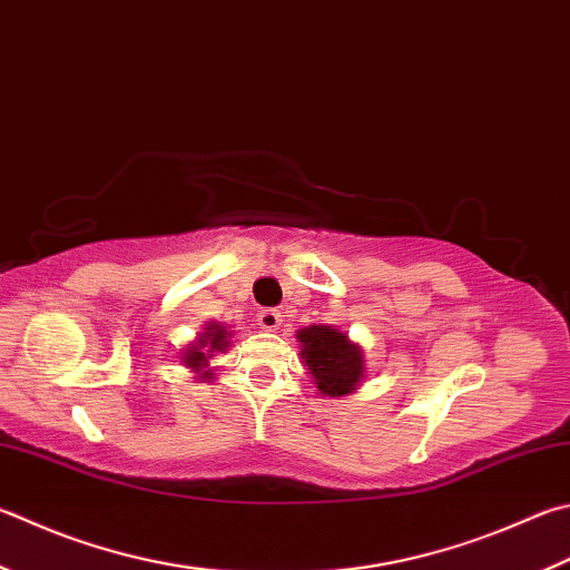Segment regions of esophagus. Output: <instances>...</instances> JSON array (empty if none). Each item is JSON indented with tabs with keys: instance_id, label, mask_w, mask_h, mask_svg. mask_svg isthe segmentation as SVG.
Segmentation results:
<instances>
[{
	"instance_id": "esophagus-1",
	"label": "esophagus",
	"mask_w": 570,
	"mask_h": 570,
	"mask_svg": "<svg viewBox=\"0 0 570 570\" xmlns=\"http://www.w3.org/2000/svg\"><path fill=\"white\" fill-rule=\"evenodd\" d=\"M256 321H258V326H262L264 331H276L278 326H282V321H284V316L276 312V308H264L262 314L256 316Z\"/></svg>"
}]
</instances>
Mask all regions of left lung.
Masks as SVG:
<instances>
[{
    "instance_id": "obj_1",
    "label": "left lung",
    "mask_w": 570,
    "mask_h": 570,
    "mask_svg": "<svg viewBox=\"0 0 570 570\" xmlns=\"http://www.w3.org/2000/svg\"><path fill=\"white\" fill-rule=\"evenodd\" d=\"M298 356L306 366V374L321 396L341 399L354 393L366 379V356L346 331L326 324L304 326L296 331Z\"/></svg>"
}]
</instances>
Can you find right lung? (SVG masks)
Masks as SVG:
<instances>
[{
  "label": "right lung",
  "mask_w": 570,
  "mask_h": 570,
  "mask_svg": "<svg viewBox=\"0 0 570 570\" xmlns=\"http://www.w3.org/2000/svg\"><path fill=\"white\" fill-rule=\"evenodd\" d=\"M232 336L234 331H229V326L222 324V321H206L199 334L194 336V341H189V344L181 348V364L186 368H191V374H196V381L209 384L214 379L212 358L216 354H226V351H229Z\"/></svg>",
  "instance_id": "add662e5"
}]
</instances>
